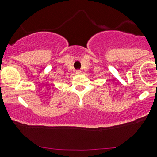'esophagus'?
Here are the masks:
<instances>
[{
	"label": "esophagus",
	"mask_w": 157,
	"mask_h": 157,
	"mask_svg": "<svg viewBox=\"0 0 157 157\" xmlns=\"http://www.w3.org/2000/svg\"><path fill=\"white\" fill-rule=\"evenodd\" d=\"M76 74H81V71H80V70H77V71H76Z\"/></svg>",
	"instance_id": "34e87169"
}]
</instances>
